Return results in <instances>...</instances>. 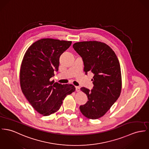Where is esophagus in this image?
Listing matches in <instances>:
<instances>
[{
	"instance_id": "obj_1",
	"label": "esophagus",
	"mask_w": 149,
	"mask_h": 149,
	"mask_svg": "<svg viewBox=\"0 0 149 149\" xmlns=\"http://www.w3.org/2000/svg\"><path fill=\"white\" fill-rule=\"evenodd\" d=\"M75 88H76V91H77V92L79 91V90H80L79 87V86H75Z\"/></svg>"
}]
</instances>
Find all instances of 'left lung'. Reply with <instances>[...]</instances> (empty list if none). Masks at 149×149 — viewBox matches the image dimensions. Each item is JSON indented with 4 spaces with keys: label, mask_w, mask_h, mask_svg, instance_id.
<instances>
[{
    "label": "left lung",
    "mask_w": 149,
    "mask_h": 149,
    "mask_svg": "<svg viewBox=\"0 0 149 149\" xmlns=\"http://www.w3.org/2000/svg\"><path fill=\"white\" fill-rule=\"evenodd\" d=\"M73 47L82 58L85 74L92 73L93 89L82 87L88 100L79 106L86 118L103 116L117 100L121 90V75L119 60L106 44L97 41L75 43Z\"/></svg>",
    "instance_id": "8db88e82"
}]
</instances>
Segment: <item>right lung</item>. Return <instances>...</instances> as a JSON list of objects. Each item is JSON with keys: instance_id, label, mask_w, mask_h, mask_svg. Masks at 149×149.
<instances>
[{"instance_id": "add662e5", "label": "right lung", "mask_w": 149, "mask_h": 149, "mask_svg": "<svg viewBox=\"0 0 149 149\" xmlns=\"http://www.w3.org/2000/svg\"><path fill=\"white\" fill-rule=\"evenodd\" d=\"M71 44V41L41 39L33 43L24 56L20 73L21 90L32 107L44 116L59 110L65 97L75 90L72 84L50 81L58 70L60 55Z\"/></svg>"}]
</instances>
